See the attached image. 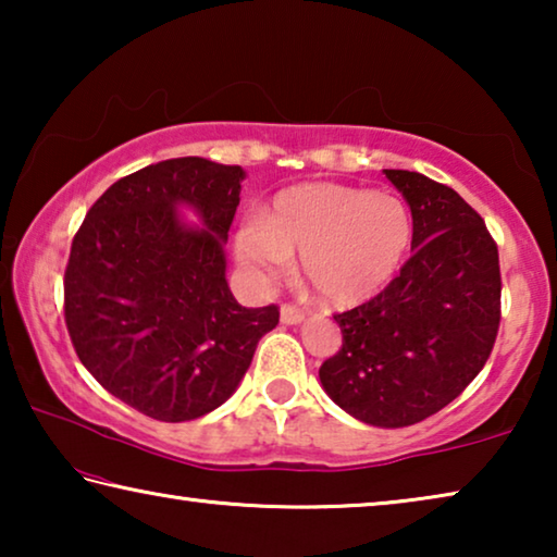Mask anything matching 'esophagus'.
Masks as SVG:
<instances>
[{"label":"esophagus","instance_id":"34e87169","mask_svg":"<svg viewBox=\"0 0 557 557\" xmlns=\"http://www.w3.org/2000/svg\"><path fill=\"white\" fill-rule=\"evenodd\" d=\"M280 322L289 324V326L301 324V322H305V312H301V309H297V307L285 305V307H282V312H280Z\"/></svg>","mask_w":557,"mask_h":557}]
</instances>
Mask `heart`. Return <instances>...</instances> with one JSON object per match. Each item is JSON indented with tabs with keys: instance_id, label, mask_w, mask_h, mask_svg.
Instances as JSON below:
<instances>
[{
	"instance_id": "1",
	"label": "heart",
	"mask_w": 557,
	"mask_h": 557,
	"mask_svg": "<svg viewBox=\"0 0 557 557\" xmlns=\"http://www.w3.org/2000/svg\"><path fill=\"white\" fill-rule=\"evenodd\" d=\"M412 238L410 211L391 194L338 184H301L275 196L260 223L235 235L243 270L270 285L299 256V277L324 305L371 299L398 272Z\"/></svg>"
}]
</instances>
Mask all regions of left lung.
I'll return each instance as SVG.
<instances>
[{"label": "left lung", "mask_w": 557, "mask_h": 557, "mask_svg": "<svg viewBox=\"0 0 557 557\" xmlns=\"http://www.w3.org/2000/svg\"><path fill=\"white\" fill-rule=\"evenodd\" d=\"M383 172L410 206L412 256L381 295L334 314L342 348L319 381L366 425L408 428L484 369L502 322V272L482 215L455 188L405 169Z\"/></svg>", "instance_id": "obj_1"}]
</instances>
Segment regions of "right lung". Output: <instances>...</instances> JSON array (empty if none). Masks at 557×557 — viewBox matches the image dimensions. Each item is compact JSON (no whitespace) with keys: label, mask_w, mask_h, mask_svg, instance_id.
Listing matches in <instances>:
<instances>
[{"label":"right lung","mask_w":557,"mask_h":557,"mask_svg":"<svg viewBox=\"0 0 557 557\" xmlns=\"http://www.w3.org/2000/svg\"><path fill=\"white\" fill-rule=\"evenodd\" d=\"M243 178L203 157L149 164L112 184L75 233L63 280L73 348L147 418L186 422L219 408L280 322L275 305L240 307L225 280Z\"/></svg>","instance_id":"obj_1"}]
</instances>
